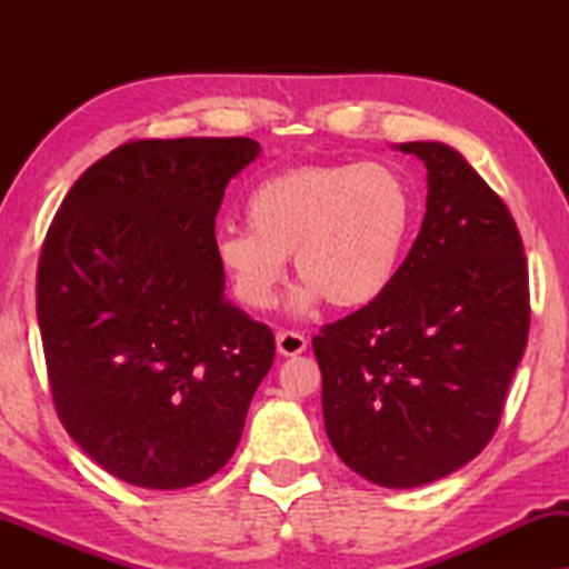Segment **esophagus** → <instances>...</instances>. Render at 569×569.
Here are the masks:
<instances>
[{"label": "esophagus", "mask_w": 569, "mask_h": 569, "mask_svg": "<svg viewBox=\"0 0 569 569\" xmlns=\"http://www.w3.org/2000/svg\"><path fill=\"white\" fill-rule=\"evenodd\" d=\"M306 347H308V341L298 331H279L277 333V352L279 355H284V357L302 355L306 352Z\"/></svg>", "instance_id": "34e87169"}]
</instances>
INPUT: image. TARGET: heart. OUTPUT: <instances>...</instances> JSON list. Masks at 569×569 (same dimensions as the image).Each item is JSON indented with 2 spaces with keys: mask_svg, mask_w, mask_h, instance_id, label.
Listing matches in <instances>:
<instances>
[{
  "mask_svg": "<svg viewBox=\"0 0 569 569\" xmlns=\"http://www.w3.org/2000/svg\"><path fill=\"white\" fill-rule=\"evenodd\" d=\"M248 230L217 236L214 253L243 306L269 310L287 279V256L306 284L292 308H368L391 290L417 224V197L383 162L284 170L246 199Z\"/></svg>",
  "mask_w": 569,
  "mask_h": 569,
  "instance_id": "1",
  "label": "heart"
}]
</instances>
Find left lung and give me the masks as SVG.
Masks as SVG:
<instances>
[{
	"instance_id": "8db88e82",
	"label": "left lung",
	"mask_w": 569,
	"mask_h": 569,
	"mask_svg": "<svg viewBox=\"0 0 569 569\" xmlns=\"http://www.w3.org/2000/svg\"><path fill=\"white\" fill-rule=\"evenodd\" d=\"M427 212L391 290L313 339L333 450L372 485L409 489L477 458L500 425L531 323L523 240L461 152L407 142Z\"/></svg>"
}]
</instances>
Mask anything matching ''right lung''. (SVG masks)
<instances>
[{
    "instance_id": "1",
    "label": "right lung",
    "mask_w": 569,
    "mask_h": 569,
    "mask_svg": "<svg viewBox=\"0 0 569 569\" xmlns=\"http://www.w3.org/2000/svg\"><path fill=\"white\" fill-rule=\"evenodd\" d=\"M261 144L139 139L84 170L38 261L57 415L116 479L183 489L236 453L274 333L224 298L214 217Z\"/></svg>"
}]
</instances>
